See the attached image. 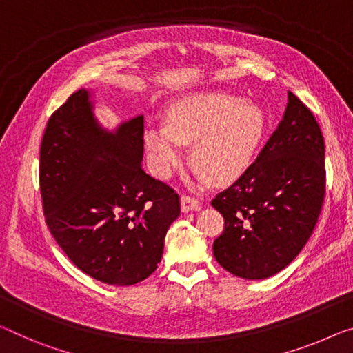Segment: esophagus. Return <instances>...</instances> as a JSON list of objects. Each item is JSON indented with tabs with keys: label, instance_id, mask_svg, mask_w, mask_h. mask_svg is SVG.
Instances as JSON below:
<instances>
[{
	"label": "esophagus",
	"instance_id": "1",
	"mask_svg": "<svg viewBox=\"0 0 353 353\" xmlns=\"http://www.w3.org/2000/svg\"><path fill=\"white\" fill-rule=\"evenodd\" d=\"M180 205H181L183 213H189V211L200 210V202H199V200L194 199V197H189V195H183L181 200H180Z\"/></svg>",
	"mask_w": 353,
	"mask_h": 353
}]
</instances>
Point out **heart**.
Segmentation results:
<instances>
[{
  "instance_id": "heart-1",
  "label": "heart",
  "mask_w": 353,
  "mask_h": 353,
  "mask_svg": "<svg viewBox=\"0 0 353 353\" xmlns=\"http://www.w3.org/2000/svg\"><path fill=\"white\" fill-rule=\"evenodd\" d=\"M267 131L263 108L222 90L183 96L167 113V126L151 124L143 143L151 169L162 180L184 162V145L192 143V164L211 184L240 178L256 158Z\"/></svg>"
}]
</instances>
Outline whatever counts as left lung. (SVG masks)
Here are the masks:
<instances>
[{"label":"left lung","mask_w":353,"mask_h":353,"mask_svg":"<svg viewBox=\"0 0 353 353\" xmlns=\"http://www.w3.org/2000/svg\"><path fill=\"white\" fill-rule=\"evenodd\" d=\"M254 164L211 205L224 216L213 243L222 268L243 279L284 270L311 236L323 203L325 145L317 121L294 93Z\"/></svg>","instance_id":"obj_1"}]
</instances>
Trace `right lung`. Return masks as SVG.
Here are the masks:
<instances>
[{"label": "right lung", "mask_w": 353, "mask_h": 353, "mask_svg": "<svg viewBox=\"0 0 353 353\" xmlns=\"http://www.w3.org/2000/svg\"><path fill=\"white\" fill-rule=\"evenodd\" d=\"M79 90L50 117L41 145L46 222L75 267L110 285L158 268L180 199L143 170V115L108 129Z\"/></svg>", "instance_id": "add662e5"}]
</instances>
